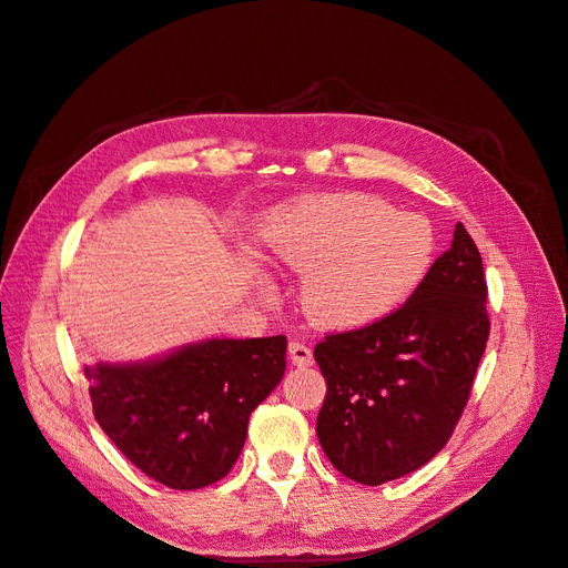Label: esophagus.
<instances>
[{
  "label": "esophagus",
  "mask_w": 568,
  "mask_h": 568,
  "mask_svg": "<svg viewBox=\"0 0 568 568\" xmlns=\"http://www.w3.org/2000/svg\"><path fill=\"white\" fill-rule=\"evenodd\" d=\"M288 356L294 365H313V351L305 346L303 342H291L288 344Z\"/></svg>",
  "instance_id": "obj_1"
}]
</instances>
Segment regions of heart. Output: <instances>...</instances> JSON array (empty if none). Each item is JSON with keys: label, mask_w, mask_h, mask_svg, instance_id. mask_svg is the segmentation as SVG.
<instances>
[{"label": "heart", "mask_w": 568, "mask_h": 568, "mask_svg": "<svg viewBox=\"0 0 568 568\" xmlns=\"http://www.w3.org/2000/svg\"><path fill=\"white\" fill-rule=\"evenodd\" d=\"M260 246L270 265L305 274L301 301L315 322L358 329L387 317L418 288L433 265L435 234L420 214L344 191L272 212Z\"/></svg>", "instance_id": "b5f03b06"}]
</instances>
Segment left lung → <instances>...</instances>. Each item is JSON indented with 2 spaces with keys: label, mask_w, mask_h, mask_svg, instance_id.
<instances>
[{
  "label": "left lung",
  "mask_w": 568,
  "mask_h": 568,
  "mask_svg": "<svg viewBox=\"0 0 568 568\" xmlns=\"http://www.w3.org/2000/svg\"><path fill=\"white\" fill-rule=\"evenodd\" d=\"M485 305L483 257L458 222L452 248L402 308L315 346L327 382L315 430L336 470L382 485L418 470L449 442L485 354Z\"/></svg>",
  "instance_id": "1"
}]
</instances>
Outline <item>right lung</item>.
Here are the masks:
<instances>
[{"label": "right lung", "mask_w": 568, "mask_h": 568, "mask_svg": "<svg viewBox=\"0 0 568 568\" xmlns=\"http://www.w3.org/2000/svg\"><path fill=\"white\" fill-rule=\"evenodd\" d=\"M286 336L205 339L143 363L85 367L95 420L148 478L201 489L232 470L251 413L280 385Z\"/></svg>", "instance_id": "add662e5"}]
</instances>
